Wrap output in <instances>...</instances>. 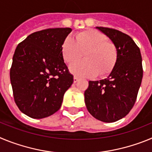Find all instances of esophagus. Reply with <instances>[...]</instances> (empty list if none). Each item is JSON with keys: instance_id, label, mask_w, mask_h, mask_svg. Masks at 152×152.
Wrapping results in <instances>:
<instances>
[{"instance_id": "esophagus-1", "label": "esophagus", "mask_w": 152, "mask_h": 152, "mask_svg": "<svg viewBox=\"0 0 152 152\" xmlns=\"http://www.w3.org/2000/svg\"><path fill=\"white\" fill-rule=\"evenodd\" d=\"M79 80V77H77V76H75L74 77V83H77Z\"/></svg>"}]
</instances>
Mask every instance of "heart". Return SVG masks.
<instances>
[{
	"label": "heart",
	"mask_w": 152,
	"mask_h": 152,
	"mask_svg": "<svg viewBox=\"0 0 152 152\" xmlns=\"http://www.w3.org/2000/svg\"><path fill=\"white\" fill-rule=\"evenodd\" d=\"M107 36L99 31L88 29L64 39L61 46L64 61L72 63L85 53L84 61L70 65V72L80 77H104L110 73L117 60L116 45L107 41Z\"/></svg>",
	"instance_id": "1"
}]
</instances>
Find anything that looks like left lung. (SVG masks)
Listing matches in <instances>:
<instances>
[{
  "label": "left lung",
  "instance_id": "obj_1",
  "mask_svg": "<svg viewBox=\"0 0 152 152\" xmlns=\"http://www.w3.org/2000/svg\"><path fill=\"white\" fill-rule=\"evenodd\" d=\"M96 28L116 45L117 60L107 78L90 80L84 92V100L94 117L113 123L125 117L135 104L143 76L142 56L129 36L111 28Z\"/></svg>",
  "mask_w": 152,
  "mask_h": 152
}]
</instances>
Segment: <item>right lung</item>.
Here are the masks:
<instances>
[{
	"instance_id": "obj_1",
	"label": "right lung",
	"mask_w": 152,
	"mask_h": 152,
	"mask_svg": "<svg viewBox=\"0 0 152 152\" xmlns=\"http://www.w3.org/2000/svg\"><path fill=\"white\" fill-rule=\"evenodd\" d=\"M71 28H53L28 36L16 48L10 72L20 110L33 119L48 117L61 106L73 75L64 62L61 46Z\"/></svg>"
}]
</instances>
